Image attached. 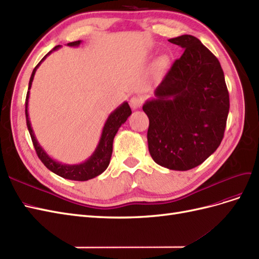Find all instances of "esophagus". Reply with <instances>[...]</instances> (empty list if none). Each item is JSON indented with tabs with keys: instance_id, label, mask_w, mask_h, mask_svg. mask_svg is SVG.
Wrapping results in <instances>:
<instances>
[{
	"instance_id": "34e87169",
	"label": "esophagus",
	"mask_w": 259,
	"mask_h": 259,
	"mask_svg": "<svg viewBox=\"0 0 259 259\" xmlns=\"http://www.w3.org/2000/svg\"><path fill=\"white\" fill-rule=\"evenodd\" d=\"M141 105H142V99H141L140 97H138V96L131 97V99H130V106H131V108H134V109L140 108Z\"/></svg>"
}]
</instances>
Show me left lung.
<instances>
[{"label": "left lung", "instance_id": "8db88e82", "mask_svg": "<svg viewBox=\"0 0 259 259\" xmlns=\"http://www.w3.org/2000/svg\"><path fill=\"white\" fill-rule=\"evenodd\" d=\"M184 48L155 97L143 105L154 162L174 170L203 163L220 145L230 109L224 73L217 57L191 35L168 40Z\"/></svg>", "mask_w": 259, "mask_h": 259}]
</instances>
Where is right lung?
<instances>
[{
	"mask_svg": "<svg viewBox=\"0 0 259 259\" xmlns=\"http://www.w3.org/2000/svg\"><path fill=\"white\" fill-rule=\"evenodd\" d=\"M79 44H81V40L69 42L68 46H71V47H76V46H78ZM59 47H60V46H57V47L54 48V50H57ZM54 50L48 52V54L41 59V61L36 65V68L31 73L27 96H26V102H25L26 123H27V128L29 131V135L31 137L32 144H34V148L36 150V153L38 157L40 158V161L45 164L46 167L50 169L51 171H54L55 174L65 178V180L78 181V182L89 181L98 175H101L103 171L108 167L111 153H112V142H114V138L117 134L118 129L121 127V124L124 123L125 120L128 119V117L131 115V108L129 104L127 102H124L123 104L119 106L117 109H115L111 112L107 119V121H106L104 125L101 140H99L96 150L94 151V153L91 155V157L88 158L84 163L76 164V165L61 164L55 161L54 158H51L40 147V144L38 143L37 139L34 135V131H32L30 121H29V117H28V98H29V90L31 88V83H32V79H34L37 68L40 65V63L45 60V59L47 58V56L50 55Z\"/></svg>",
	"mask_w": 259,
	"mask_h": 259,
	"instance_id": "obj_1",
	"label": "right lung"
}]
</instances>
